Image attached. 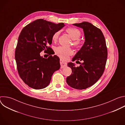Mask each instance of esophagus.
Listing matches in <instances>:
<instances>
[{
    "label": "esophagus",
    "mask_w": 125,
    "mask_h": 125,
    "mask_svg": "<svg viewBox=\"0 0 125 125\" xmlns=\"http://www.w3.org/2000/svg\"><path fill=\"white\" fill-rule=\"evenodd\" d=\"M60 63L61 68H64V67H65L67 66V62L63 61L62 60H61V59H60Z\"/></svg>",
    "instance_id": "esophagus-1"
}]
</instances>
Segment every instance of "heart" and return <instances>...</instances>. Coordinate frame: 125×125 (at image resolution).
Listing matches in <instances>:
<instances>
[{"mask_svg": "<svg viewBox=\"0 0 125 125\" xmlns=\"http://www.w3.org/2000/svg\"><path fill=\"white\" fill-rule=\"evenodd\" d=\"M66 32L72 40L74 41L73 43L74 45L77 46L80 44V42L79 39L81 37V33L78 29L74 28H69L66 29ZM59 34V31L55 32L52 36V40L54 42H56ZM55 52L56 55L63 59H67L70 55L73 54V51L71 48H65L62 46L56 47L55 49Z\"/></svg>", "mask_w": 125, "mask_h": 125, "instance_id": "1", "label": "heart"}]
</instances>
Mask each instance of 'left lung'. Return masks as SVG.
I'll use <instances>...</instances> for the list:
<instances>
[{"label":"left lung","mask_w":125,"mask_h":125,"mask_svg":"<svg viewBox=\"0 0 125 125\" xmlns=\"http://www.w3.org/2000/svg\"><path fill=\"white\" fill-rule=\"evenodd\" d=\"M83 29L84 42L72 59V61H83L76 67L72 62L68 63L72 73L67 77L66 82L71 87L83 90L94 84L101 77L107 58V49L101 31L87 22L73 24Z\"/></svg>","instance_id":"8db88e82"}]
</instances>
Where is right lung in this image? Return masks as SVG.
Wrapping results in <instances>:
<instances>
[{
	"label": "right lung",
	"mask_w": 125,
	"mask_h": 125,
	"mask_svg": "<svg viewBox=\"0 0 125 125\" xmlns=\"http://www.w3.org/2000/svg\"><path fill=\"white\" fill-rule=\"evenodd\" d=\"M65 26L43 19L27 25L22 30L18 40L15 58L20 78L29 86L41 90L47 86L55 71L60 68V59L54 55L47 58L41 56L42 50L51 48L52 36ZM49 53V52H48Z\"/></svg>",
	"instance_id": "1"
}]
</instances>
